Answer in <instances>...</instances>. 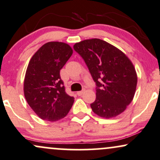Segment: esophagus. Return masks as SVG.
<instances>
[{"instance_id": "obj_1", "label": "esophagus", "mask_w": 160, "mask_h": 160, "mask_svg": "<svg viewBox=\"0 0 160 160\" xmlns=\"http://www.w3.org/2000/svg\"><path fill=\"white\" fill-rule=\"evenodd\" d=\"M84 91H78V92H77V94H78V96H82L84 93Z\"/></svg>"}]
</instances>
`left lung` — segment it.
<instances>
[{"instance_id": "8db88e82", "label": "left lung", "mask_w": 160, "mask_h": 160, "mask_svg": "<svg viewBox=\"0 0 160 160\" xmlns=\"http://www.w3.org/2000/svg\"><path fill=\"white\" fill-rule=\"evenodd\" d=\"M97 84L91 107L103 118L117 117L132 101L137 86L134 65L122 51L100 39H84L73 46Z\"/></svg>"}]
</instances>
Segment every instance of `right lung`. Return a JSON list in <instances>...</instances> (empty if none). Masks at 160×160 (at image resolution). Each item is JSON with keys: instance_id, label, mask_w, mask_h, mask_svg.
Listing matches in <instances>:
<instances>
[{"instance_id": "1", "label": "right lung", "mask_w": 160, "mask_h": 160, "mask_svg": "<svg viewBox=\"0 0 160 160\" xmlns=\"http://www.w3.org/2000/svg\"><path fill=\"white\" fill-rule=\"evenodd\" d=\"M62 42L45 43L32 56L24 80V94L30 107L41 119L58 121L65 118L74 97L65 92L60 70L72 54Z\"/></svg>"}]
</instances>
